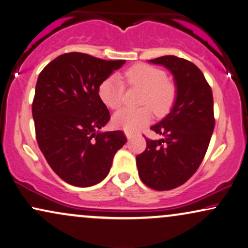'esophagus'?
I'll list each match as a JSON object with an SVG mask.
<instances>
[{"instance_id": "obj_1", "label": "esophagus", "mask_w": 248, "mask_h": 248, "mask_svg": "<svg viewBox=\"0 0 248 248\" xmlns=\"http://www.w3.org/2000/svg\"><path fill=\"white\" fill-rule=\"evenodd\" d=\"M126 137H127L128 140H133L134 135H131L130 133H128V131H126Z\"/></svg>"}]
</instances>
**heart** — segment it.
Masks as SVG:
<instances>
[{
	"mask_svg": "<svg viewBox=\"0 0 248 248\" xmlns=\"http://www.w3.org/2000/svg\"><path fill=\"white\" fill-rule=\"evenodd\" d=\"M130 86L143 88L141 104L147 107L136 108H122L113 117V124L128 133H137L146 126L152 119V110L156 115H164L169 112L176 98V87L167 80L166 72L153 65L144 63L135 64L124 75ZM124 84L119 75H112L101 82L98 95L108 108L115 110L122 104ZM148 106L150 107L148 108Z\"/></svg>",
	"mask_w": 248,
	"mask_h": 248,
	"instance_id": "obj_1",
	"label": "heart"
}]
</instances>
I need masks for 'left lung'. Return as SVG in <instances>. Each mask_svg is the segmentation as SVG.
Instances as JSON below:
<instances>
[{"label": "left lung", "mask_w": 248, "mask_h": 248, "mask_svg": "<svg viewBox=\"0 0 248 248\" xmlns=\"http://www.w3.org/2000/svg\"><path fill=\"white\" fill-rule=\"evenodd\" d=\"M148 62L171 72L176 98L169 113L151 127L164 138L146 140L136 163L147 187L169 190L186 183L202 163L214 129L213 95L203 72L191 62L174 55Z\"/></svg>", "instance_id": "8db88e82"}]
</instances>
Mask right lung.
I'll return each instance as SVG.
<instances>
[{
    "label": "right lung",
    "instance_id": "1",
    "mask_svg": "<svg viewBox=\"0 0 248 248\" xmlns=\"http://www.w3.org/2000/svg\"><path fill=\"white\" fill-rule=\"evenodd\" d=\"M124 62L65 53L38 76L32 102L38 146L52 170L72 186L101 183L126 144L121 130L101 131L110 112L98 95L101 82Z\"/></svg>",
    "mask_w": 248,
    "mask_h": 248
}]
</instances>
